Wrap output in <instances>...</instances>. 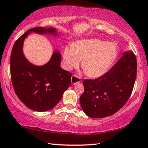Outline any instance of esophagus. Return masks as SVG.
Segmentation results:
<instances>
[{
	"label": "esophagus",
	"mask_w": 148,
	"mask_h": 148,
	"mask_svg": "<svg viewBox=\"0 0 148 148\" xmlns=\"http://www.w3.org/2000/svg\"><path fill=\"white\" fill-rule=\"evenodd\" d=\"M81 81V78H80V76H78L77 75H72V78H71V82L73 85H75V84L80 83Z\"/></svg>",
	"instance_id": "obj_1"
}]
</instances>
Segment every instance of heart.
I'll use <instances>...</instances> for the list:
<instances>
[{"instance_id": "1", "label": "heart", "mask_w": 148, "mask_h": 148, "mask_svg": "<svg viewBox=\"0 0 148 148\" xmlns=\"http://www.w3.org/2000/svg\"><path fill=\"white\" fill-rule=\"evenodd\" d=\"M118 54L117 46L97 39L84 40L74 46L65 47L63 60L65 68L70 70L82 61L81 66L85 74L96 78L107 72L115 61Z\"/></svg>"}]
</instances>
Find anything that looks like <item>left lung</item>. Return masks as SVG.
<instances>
[{
	"instance_id": "1",
	"label": "left lung",
	"mask_w": 148,
	"mask_h": 148,
	"mask_svg": "<svg viewBox=\"0 0 148 148\" xmlns=\"http://www.w3.org/2000/svg\"><path fill=\"white\" fill-rule=\"evenodd\" d=\"M137 63L133 52H125L107 72L95 79L84 80L80 97L83 111L92 118H104L117 113L133 90Z\"/></svg>"
}]
</instances>
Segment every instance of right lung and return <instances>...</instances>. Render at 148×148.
Masks as SVG:
<instances>
[{
    "label": "right lung",
    "instance_id": "1",
    "mask_svg": "<svg viewBox=\"0 0 148 148\" xmlns=\"http://www.w3.org/2000/svg\"><path fill=\"white\" fill-rule=\"evenodd\" d=\"M56 34L53 28H33L16 41L10 58L11 78L17 96L28 108L35 111H47L57 105L63 92L71 85L72 73L61 68V54L54 52L42 66L29 63L22 52L24 39L29 33Z\"/></svg>",
    "mask_w": 148,
    "mask_h": 148
}]
</instances>
